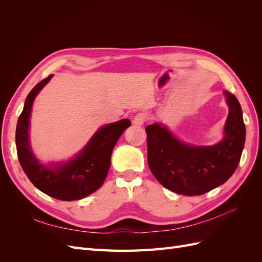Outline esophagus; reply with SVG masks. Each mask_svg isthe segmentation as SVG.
<instances>
[{"label":"esophagus","instance_id":"1","mask_svg":"<svg viewBox=\"0 0 262 262\" xmlns=\"http://www.w3.org/2000/svg\"><path fill=\"white\" fill-rule=\"evenodd\" d=\"M147 120V115L145 113H140L136 115L133 119V123L136 125H143Z\"/></svg>","mask_w":262,"mask_h":262}]
</instances>
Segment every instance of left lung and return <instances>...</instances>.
Returning <instances> with one entry per match:
<instances>
[{
  "mask_svg": "<svg viewBox=\"0 0 262 262\" xmlns=\"http://www.w3.org/2000/svg\"><path fill=\"white\" fill-rule=\"evenodd\" d=\"M229 106L223 141L213 146H190L158 123L147 125V163L160 184L184 195H200L231 177L239 164L246 129L239 101L224 91Z\"/></svg>",
  "mask_w": 262,
  "mask_h": 262,
  "instance_id": "1",
  "label": "left lung"
}]
</instances>
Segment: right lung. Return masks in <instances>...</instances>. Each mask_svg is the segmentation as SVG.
Instances as JSON below:
<instances>
[{
  "label": "right lung",
  "mask_w": 262,
  "mask_h": 262,
  "mask_svg": "<svg viewBox=\"0 0 262 262\" xmlns=\"http://www.w3.org/2000/svg\"><path fill=\"white\" fill-rule=\"evenodd\" d=\"M50 74L30 91L16 126V147L19 164L34 186L43 193L62 201H74L92 194L101 187L110 167V157L119 138L131 125L129 119L100 128L72 161L46 167L30 150L28 140L31 106L42 87L50 81Z\"/></svg>",
  "instance_id": "right-lung-1"
}]
</instances>
